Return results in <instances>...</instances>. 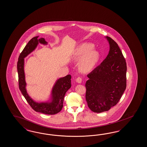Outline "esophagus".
<instances>
[{
	"mask_svg": "<svg viewBox=\"0 0 147 147\" xmlns=\"http://www.w3.org/2000/svg\"><path fill=\"white\" fill-rule=\"evenodd\" d=\"M76 81L78 83H79V84H81V83L82 82V78H80V77L77 78L76 79Z\"/></svg>",
	"mask_w": 147,
	"mask_h": 147,
	"instance_id": "obj_1",
	"label": "esophagus"
}]
</instances>
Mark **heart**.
<instances>
[{"label":"heart","instance_id":"1","mask_svg":"<svg viewBox=\"0 0 147 147\" xmlns=\"http://www.w3.org/2000/svg\"><path fill=\"white\" fill-rule=\"evenodd\" d=\"M94 45L91 43H84L76 49L73 54L72 59L78 60L83 57L80 61V69L87 72L93 69L100 59V54L96 50L93 49Z\"/></svg>","mask_w":147,"mask_h":147}]
</instances>
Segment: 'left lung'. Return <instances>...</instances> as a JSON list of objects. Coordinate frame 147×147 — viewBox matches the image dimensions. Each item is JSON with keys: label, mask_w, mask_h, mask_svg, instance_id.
Returning <instances> with one entry per match:
<instances>
[{"label": "left lung", "mask_w": 147, "mask_h": 147, "mask_svg": "<svg viewBox=\"0 0 147 147\" xmlns=\"http://www.w3.org/2000/svg\"><path fill=\"white\" fill-rule=\"evenodd\" d=\"M109 51L102 63L87 75L86 100L95 113L109 111L119 101L126 88L127 64L118 45L106 36Z\"/></svg>", "instance_id": "1"}]
</instances>
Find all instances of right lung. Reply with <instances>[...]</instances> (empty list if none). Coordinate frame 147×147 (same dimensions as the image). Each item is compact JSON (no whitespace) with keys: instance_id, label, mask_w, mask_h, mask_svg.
Segmentation results:
<instances>
[{"instance_id":"add662e5","label":"right lung","mask_w":147,"mask_h":147,"mask_svg":"<svg viewBox=\"0 0 147 147\" xmlns=\"http://www.w3.org/2000/svg\"><path fill=\"white\" fill-rule=\"evenodd\" d=\"M38 37L39 36H36L30 40L19 57L17 63L19 87L27 102L35 111L45 114L54 115L62 109L65 94L71 87V76L67 75L57 80L52 87L51 98L48 101L38 102L30 96L26 88L24 58L35 50L39 43L45 45H47V42L45 41L44 38H39Z\"/></svg>"}]
</instances>
